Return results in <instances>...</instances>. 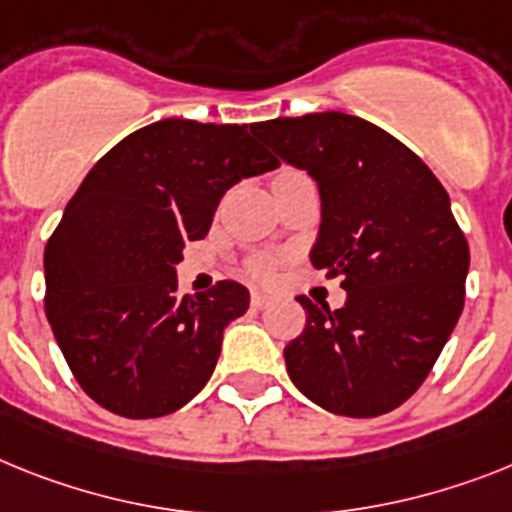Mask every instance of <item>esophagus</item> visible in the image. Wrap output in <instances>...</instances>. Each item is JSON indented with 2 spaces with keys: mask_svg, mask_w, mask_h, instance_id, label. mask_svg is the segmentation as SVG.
Listing matches in <instances>:
<instances>
[{
  "mask_svg": "<svg viewBox=\"0 0 512 512\" xmlns=\"http://www.w3.org/2000/svg\"><path fill=\"white\" fill-rule=\"evenodd\" d=\"M249 302H252V307L255 309H265L273 304V296L265 294V291H252V299H249Z\"/></svg>",
  "mask_w": 512,
  "mask_h": 512,
  "instance_id": "esophagus-1",
  "label": "esophagus"
}]
</instances>
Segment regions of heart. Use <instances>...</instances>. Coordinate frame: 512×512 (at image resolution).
<instances>
[{
  "instance_id": "heart-1",
  "label": "heart",
  "mask_w": 512,
  "mask_h": 512,
  "mask_svg": "<svg viewBox=\"0 0 512 512\" xmlns=\"http://www.w3.org/2000/svg\"><path fill=\"white\" fill-rule=\"evenodd\" d=\"M286 174H296V171H283L281 176H286ZM252 273H255L257 278H268L270 276V263H268V260H255V263H252Z\"/></svg>"
}]
</instances>
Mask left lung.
Returning <instances> with one entry per match:
<instances>
[{"instance_id": "left-lung-1", "label": "left lung", "mask_w": 512, "mask_h": 512, "mask_svg": "<svg viewBox=\"0 0 512 512\" xmlns=\"http://www.w3.org/2000/svg\"><path fill=\"white\" fill-rule=\"evenodd\" d=\"M320 190L312 265L341 276L330 312L299 296L302 336L283 349L296 388L330 414L380 416L416 393L461 317L468 244L422 158L343 111L252 124Z\"/></svg>"}]
</instances>
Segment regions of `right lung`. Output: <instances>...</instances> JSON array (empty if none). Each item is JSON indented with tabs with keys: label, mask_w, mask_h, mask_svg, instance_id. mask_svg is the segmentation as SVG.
Returning a JSON list of instances; mask_svg holds the SVG:
<instances>
[{
	"label": "right lung",
	"mask_w": 512,
	"mask_h": 512,
	"mask_svg": "<svg viewBox=\"0 0 512 512\" xmlns=\"http://www.w3.org/2000/svg\"><path fill=\"white\" fill-rule=\"evenodd\" d=\"M278 161L247 124L161 119L88 171L44 252L46 317L80 388L127 419L190 403L249 291L176 294L184 244L208 234L229 187Z\"/></svg>",
	"instance_id": "obj_1"
}]
</instances>
